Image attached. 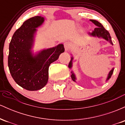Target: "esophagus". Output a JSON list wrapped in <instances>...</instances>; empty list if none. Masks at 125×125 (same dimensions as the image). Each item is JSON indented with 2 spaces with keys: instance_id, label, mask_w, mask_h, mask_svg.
<instances>
[{
  "instance_id": "esophagus-1",
  "label": "esophagus",
  "mask_w": 125,
  "mask_h": 125,
  "mask_svg": "<svg viewBox=\"0 0 125 125\" xmlns=\"http://www.w3.org/2000/svg\"><path fill=\"white\" fill-rule=\"evenodd\" d=\"M64 49H65V51H70V50H71V44H70L69 42H65V43H64Z\"/></svg>"
}]
</instances>
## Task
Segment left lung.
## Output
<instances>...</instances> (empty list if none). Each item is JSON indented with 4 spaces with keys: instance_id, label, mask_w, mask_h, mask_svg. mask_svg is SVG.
<instances>
[{
    "instance_id": "1",
    "label": "left lung",
    "mask_w": 125,
    "mask_h": 125,
    "mask_svg": "<svg viewBox=\"0 0 125 125\" xmlns=\"http://www.w3.org/2000/svg\"><path fill=\"white\" fill-rule=\"evenodd\" d=\"M90 21H92L94 25L97 26V28H96L95 29H94V31H93V32H92L91 33H89L90 35L94 36H97V37H99V38H104V39L106 40V41H109V42L110 43H111L112 44H113V42H112V41L111 37H110L109 33V31H107V30H106L105 29H104V27L103 26V25H102L98 21H95V20H90ZM72 59H73V58H72L71 61L69 62V63L68 66L69 68H71V67H72ZM113 72V69L109 73L108 77H107V80H108L111 77V76L112 75ZM71 77H72V79L73 81H75V76H74V74L73 73L72 74Z\"/></svg>"
}]
</instances>
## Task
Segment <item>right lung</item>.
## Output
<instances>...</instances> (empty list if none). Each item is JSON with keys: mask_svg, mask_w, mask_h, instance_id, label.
Here are the masks:
<instances>
[{"mask_svg": "<svg viewBox=\"0 0 125 125\" xmlns=\"http://www.w3.org/2000/svg\"><path fill=\"white\" fill-rule=\"evenodd\" d=\"M43 21L39 16L26 21L16 31L9 44L8 66L11 76L20 86L31 91L41 89L46 84L50 64L64 51L63 44H60L32 56L31 49L35 28Z\"/></svg>", "mask_w": 125, "mask_h": 125, "instance_id": "right-lung-1", "label": "right lung"}]
</instances>
